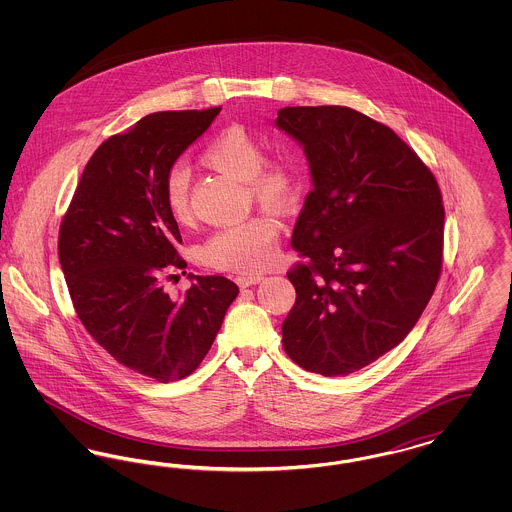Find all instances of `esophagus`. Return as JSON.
<instances>
[{
	"label": "esophagus",
	"mask_w": 512,
	"mask_h": 512,
	"mask_svg": "<svg viewBox=\"0 0 512 512\" xmlns=\"http://www.w3.org/2000/svg\"><path fill=\"white\" fill-rule=\"evenodd\" d=\"M261 280H265V276H263V274H240V276L236 278V282L240 284V288L255 286V284H259Z\"/></svg>",
	"instance_id": "1"
}]
</instances>
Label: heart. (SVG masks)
Listing matches in <instances>:
<instances>
[{
    "instance_id": "b5f03b06",
    "label": "heart",
    "mask_w": 512,
    "mask_h": 512,
    "mask_svg": "<svg viewBox=\"0 0 512 512\" xmlns=\"http://www.w3.org/2000/svg\"><path fill=\"white\" fill-rule=\"evenodd\" d=\"M207 165L234 178L247 180L251 195L272 207L290 205L299 190V172L288 159L265 161V149L244 126H228L205 147ZM165 205L172 219L186 224L192 219L188 172L174 167L165 178ZM207 267L230 272H257L278 257V222L267 213L244 222L222 226L199 249Z\"/></svg>"
}]
</instances>
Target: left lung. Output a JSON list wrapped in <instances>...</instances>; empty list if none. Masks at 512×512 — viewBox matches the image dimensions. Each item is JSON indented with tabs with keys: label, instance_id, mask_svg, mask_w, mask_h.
Masks as SVG:
<instances>
[{
	"label": "left lung",
	"instance_id": "1",
	"mask_svg": "<svg viewBox=\"0 0 512 512\" xmlns=\"http://www.w3.org/2000/svg\"><path fill=\"white\" fill-rule=\"evenodd\" d=\"M276 126L297 140L313 190L293 228L307 263L288 272L295 303L282 322L293 363L347 376L407 338L443 261L441 192L390 126L340 107H284Z\"/></svg>",
	"mask_w": 512,
	"mask_h": 512
}]
</instances>
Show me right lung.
Wrapping results in <instances>:
<instances>
[{"instance_id": "1", "label": "right lung", "mask_w": 512, "mask_h": 512, "mask_svg": "<svg viewBox=\"0 0 512 512\" xmlns=\"http://www.w3.org/2000/svg\"><path fill=\"white\" fill-rule=\"evenodd\" d=\"M219 113H151L107 138L59 228V263L80 322L117 363L163 384L190 376L205 359L240 292L224 276L194 274L182 297L165 292V280L186 267L165 178Z\"/></svg>"}]
</instances>
